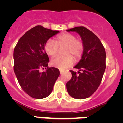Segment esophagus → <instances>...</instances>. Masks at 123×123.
<instances>
[{
	"label": "esophagus",
	"instance_id": "obj_1",
	"mask_svg": "<svg viewBox=\"0 0 123 123\" xmlns=\"http://www.w3.org/2000/svg\"><path fill=\"white\" fill-rule=\"evenodd\" d=\"M63 73V71L62 70H60V73L61 74H62Z\"/></svg>",
	"mask_w": 123,
	"mask_h": 123
}]
</instances>
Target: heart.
Segmentation results:
<instances>
[{
	"label": "heart",
	"instance_id": "1",
	"mask_svg": "<svg viewBox=\"0 0 123 123\" xmlns=\"http://www.w3.org/2000/svg\"><path fill=\"white\" fill-rule=\"evenodd\" d=\"M66 45L64 54L66 55L58 56L51 60V65L60 69H65L73 63V58L79 60L83 54L84 46L81 40L77 39L74 34L66 32L56 37V42L52 39L47 41L44 46L46 54L49 56H55L58 50V46Z\"/></svg>",
	"mask_w": 123,
	"mask_h": 123
}]
</instances>
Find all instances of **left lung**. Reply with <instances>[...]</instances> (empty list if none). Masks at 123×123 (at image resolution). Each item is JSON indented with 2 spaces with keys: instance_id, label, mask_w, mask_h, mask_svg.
Wrapping results in <instances>:
<instances>
[{
  "instance_id": "obj_1",
  "label": "left lung",
  "mask_w": 123,
  "mask_h": 123,
  "mask_svg": "<svg viewBox=\"0 0 123 123\" xmlns=\"http://www.w3.org/2000/svg\"><path fill=\"white\" fill-rule=\"evenodd\" d=\"M80 36L84 46L83 54L72 70L70 81L67 83V92L76 99H84L94 94L102 81L106 68V52L98 37L85 27H75L67 29Z\"/></svg>"
}]
</instances>
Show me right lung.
<instances>
[{"mask_svg":"<svg viewBox=\"0 0 123 123\" xmlns=\"http://www.w3.org/2000/svg\"><path fill=\"white\" fill-rule=\"evenodd\" d=\"M58 32L36 26L27 31L15 47V75L22 89L32 98L42 99L48 97L59 76V69L54 67H48L46 72L40 71L41 68L48 67L49 62L44 49L45 43Z\"/></svg>","mask_w":123,"mask_h":123,"instance_id":"1","label":"right lung"}]
</instances>
